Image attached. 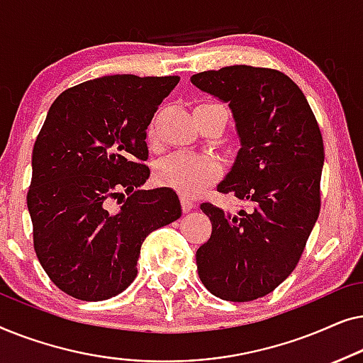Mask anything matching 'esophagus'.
I'll list each match as a JSON object with an SVG mask.
<instances>
[{"label": "esophagus", "instance_id": "obj_1", "mask_svg": "<svg viewBox=\"0 0 363 363\" xmlns=\"http://www.w3.org/2000/svg\"><path fill=\"white\" fill-rule=\"evenodd\" d=\"M182 208H183V211H185V213L191 211L193 208H195V201H193L191 198H188V196H182Z\"/></svg>", "mask_w": 363, "mask_h": 363}]
</instances>
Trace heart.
Listing matches in <instances>:
<instances>
[{
	"instance_id": "b5f03b06",
	"label": "heart",
	"mask_w": 363,
	"mask_h": 363,
	"mask_svg": "<svg viewBox=\"0 0 363 363\" xmlns=\"http://www.w3.org/2000/svg\"><path fill=\"white\" fill-rule=\"evenodd\" d=\"M216 106V104H201ZM153 137V127L148 130V138ZM218 163L208 157L177 153L160 163L157 170V182L163 186L173 188L182 195H195L206 183L218 177Z\"/></svg>"
}]
</instances>
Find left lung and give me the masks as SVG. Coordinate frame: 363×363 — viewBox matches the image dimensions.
<instances>
[{
    "label": "left lung",
    "mask_w": 363,
    "mask_h": 363,
    "mask_svg": "<svg viewBox=\"0 0 363 363\" xmlns=\"http://www.w3.org/2000/svg\"><path fill=\"white\" fill-rule=\"evenodd\" d=\"M230 107L240 150L216 190L246 201L231 215L203 203L211 236L196 251L213 296L255 301L294 271L320 210L324 142L297 84L274 69L230 66L190 77Z\"/></svg>",
    "instance_id": "obj_1"
}]
</instances>
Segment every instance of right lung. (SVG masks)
I'll use <instances>...</instances> for the list:
<instances>
[{
	"label": "right lung",
	"instance_id": "add662e5",
	"mask_svg": "<svg viewBox=\"0 0 363 363\" xmlns=\"http://www.w3.org/2000/svg\"><path fill=\"white\" fill-rule=\"evenodd\" d=\"M178 81L104 76L67 89L49 108L33 148L28 210L43 269L76 299L125 291L145 238L182 216L172 188L140 190L150 177L140 163L147 127Z\"/></svg>",
	"mask_w": 363,
	"mask_h": 363
}]
</instances>
